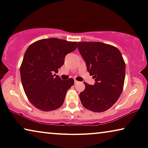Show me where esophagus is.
Returning <instances> with one entry per match:
<instances>
[{
  "instance_id": "1",
  "label": "esophagus",
  "mask_w": 148,
  "mask_h": 148,
  "mask_svg": "<svg viewBox=\"0 0 148 148\" xmlns=\"http://www.w3.org/2000/svg\"><path fill=\"white\" fill-rule=\"evenodd\" d=\"M79 82L77 80H75V84H77V83H78Z\"/></svg>"
}]
</instances>
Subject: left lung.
I'll use <instances>...</instances> for the list:
<instances>
[{"label": "left lung", "mask_w": 148, "mask_h": 148, "mask_svg": "<svg viewBox=\"0 0 148 148\" xmlns=\"http://www.w3.org/2000/svg\"><path fill=\"white\" fill-rule=\"evenodd\" d=\"M77 48L95 81L93 85L84 83L85 88L79 94L81 103L93 112L108 110L123 89L125 63L121 53L115 47L101 42H78Z\"/></svg>", "instance_id": "1"}]
</instances>
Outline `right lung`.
Instances as JSON below:
<instances>
[{
  "label": "right lung",
  "instance_id": "right-lung-1",
  "mask_svg": "<svg viewBox=\"0 0 148 148\" xmlns=\"http://www.w3.org/2000/svg\"><path fill=\"white\" fill-rule=\"evenodd\" d=\"M77 46V42L49 38L38 40L27 48L20 67L21 82L27 98L36 108L50 111L63 104L74 79L61 80L53 73L58 72L66 55Z\"/></svg>",
  "mask_w": 148,
  "mask_h": 148
}]
</instances>
